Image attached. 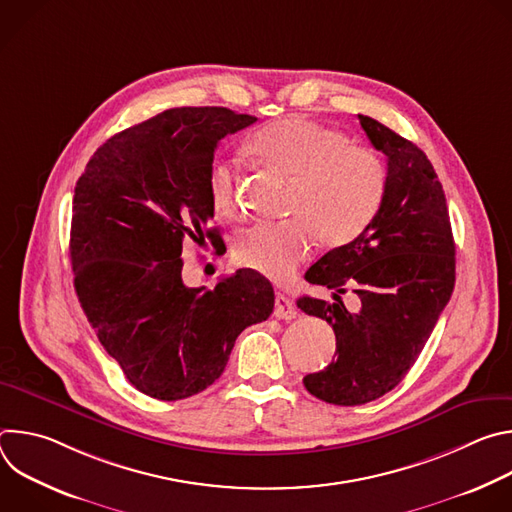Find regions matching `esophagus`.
<instances>
[{
	"instance_id": "1",
	"label": "esophagus",
	"mask_w": 512,
	"mask_h": 512,
	"mask_svg": "<svg viewBox=\"0 0 512 512\" xmlns=\"http://www.w3.org/2000/svg\"><path fill=\"white\" fill-rule=\"evenodd\" d=\"M273 314H275L277 318H281V320H294V318L298 316V308H296L294 300H289L287 296H283V294H279V291H277Z\"/></svg>"
}]
</instances>
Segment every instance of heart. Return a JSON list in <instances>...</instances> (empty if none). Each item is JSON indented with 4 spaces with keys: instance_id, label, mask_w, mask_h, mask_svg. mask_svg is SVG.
I'll return each mask as SVG.
<instances>
[{
    "instance_id": "1",
    "label": "heart",
    "mask_w": 512,
    "mask_h": 512,
    "mask_svg": "<svg viewBox=\"0 0 512 512\" xmlns=\"http://www.w3.org/2000/svg\"><path fill=\"white\" fill-rule=\"evenodd\" d=\"M265 168L291 180L281 223H261L237 237L241 265L271 279H285L312 253L316 239L340 247L356 239L385 196V168L362 145L306 117H287L259 129L247 143ZM239 172L216 160L208 170V194L218 212H239Z\"/></svg>"
}]
</instances>
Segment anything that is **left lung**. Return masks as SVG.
<instances>
[{"label": "left lung", "instance_id": "1", "mask_svg": "<svg viewBox=\"0 0 512 512\" xmlns=\"http://www.w3.org/2000/svg\"><path fill=\"white\" fill-rule=\"evenodd\" d=\"M387 156L383 202L354 241L328 251L306 281L334 289V302L304 296L298 308L332 324L336 358L306 375V389L332 405H362L395 389L413 367L456 281V245L444 188L427 156L373 117L358 115ZM361 300L348 313L345 285Z\"/></svg>", "mask_w": 512, "mask_h": 512}]
</instances>
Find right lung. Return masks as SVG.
<instances>
[{
    "label": "right lung",
    "instance_id": "obj_1",
    "mask_svg": "<svg viewBox=\"0 0 512 512\" xmlns=\"http://www.w3.org/2000/svg\"><path fill=\"white\" fill-rule=\"evenodd\" d=\"M257 117L227 107L168 109L107 139L75 188L70 261L79 302L127 381L178 401L223 375L237 336L267 320L269 279L239 269L214 285L182 281L186 239L225 249L208 170L225 135Z\"/></svg>",
    "mask_w": 512,
    "mask_h": 512
}]
</instances>
